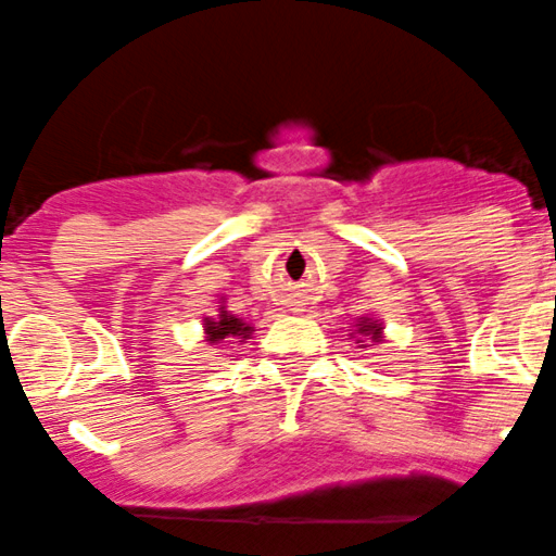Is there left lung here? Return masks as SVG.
Instances as JSON below:
<instances>
[{"instance_id": "1", "label": "left lung", "mask_w": 556, "mask_h": 556, "mask_svg": "<svg viewBox=\"0 0 556 556\" xmlns=\"http://www.w3.org/2000/svg\"><path fill=\"white\" fill-rule=\"evenodd\" d=\"M357 332L359 334H371V340L377 343V340L382 338V324L374 321V318H363V321L357 324ZM359 343H363V340H359Z\"/></svg>"}]
</instances>
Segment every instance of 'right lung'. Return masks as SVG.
<instances>
[{
	"label": "right lung",
	"mask_w": 556,
	"mask_h": 556,
	"mask_svg": "<svg viewBox=\"0 0 556 556\" xmlns=\"http://www.w3.org/2000/svg\"><path fill=\"white\" fill-rule=\"evenodd\" d=\"M252 332H254V329L249 327L247 321L235 318V315L227 313L224 307H222V313H218V318H204V334H207L210 343H216V340H224V338H243V340H247Z\"/></svg>",
	"instance_id": "1"
}]
</instances>
